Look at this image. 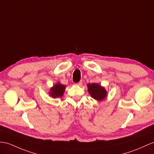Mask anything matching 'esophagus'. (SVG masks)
I'll list each match as a JSON object with an SVG mask.
<instances>
[{
    "label": "esophagus",
    "instance_id": "obj_1",
    "mask_svg": "<svg viewBox=\"0 0 154 154\" xmlns=\"http://www.w3.org/2000/svg\"><path fill=\"white\" fill-rule=\"evenodd\" d=\"M76 85H78V86H81L82 85V81H80V82H78V83H76Z\"/></svg>",
    "mask_w": 154,
    "mask_h": 154
}]
</instances>
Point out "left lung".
<instances>
[{
	"mask_svg": "<svg viewBox=\"0 0 154 154\" xmlns=\"http://www.w3.org/2000/svg\"><path fill=\"white\" fill-rule=\"evenodd\" d=\"M88 92L93 99L97 101H102L106 98L108 93L104 87L97 83L88 84Z\"/></svg>",
	"mask_w": 154,
	"mask_h": 154,
	"instance_id": "8db88e82",
	"label": "left lung"
}]
</instances>
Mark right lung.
<instances>
[{"label":"right lung","mask_w":154,"mask_h":154,"mask_svg":"<svg viewBox=\"0 0 154 154\" xmlns=\"http://www.w3.org/2000/svg\"><path fill=\"white\" fill-rule=\"evenodd\" d=\"M65 87L66 86L65 85H63L60 82H57L50 88L48 92L49 95L54 99L63 97L65 91Z\"/></svg>","instance_id":"1"}]
</instances>
